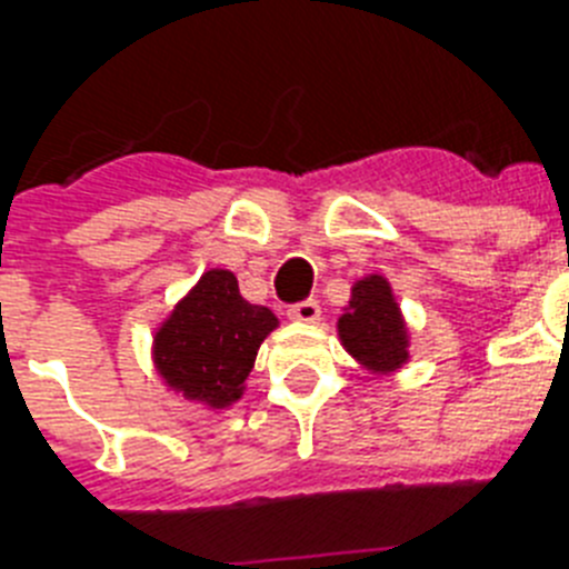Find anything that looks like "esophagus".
I'll return each mask as SVG.
<instances>
[{
  "instance_id": "obj_1",
  "label": "esophagus",
  "mask_w": 569,
  "mask_h": 569,
  "mask_svg": "<svg viewBox=\"0 0 569 569\" xmlns=\"http://www.w3.org/2000/svg\"><path fill=\"white\" fill-rule=\"evenodd\" d=\"M288 316L293 321H305V325H313V321L321 316L319 301H316V299L296 301V305H290V308H288Z\"/></svg>"
}]
</instances>
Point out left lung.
I'll use <instances>...</instances> for the list:
<instances>
[{
    "instance_id": "8db88e82",
    "label": "left lung",
    "mask_w": 569,
    "mask_h": 569,
    "mask_svg": "<svg viewBox=\"0 0 569 569\" xmlns=\"http://www.w3.org/2000/svg\"><path fill=\"white\" fill-rule=\"evenodd\" d=\"M336 328L347 353L373 373H393L407 361L405 319L385 276L356 281Z\"/></svg>"
}]
</instances>
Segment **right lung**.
I'll use <instances>...</instances> for the list:
<instances>
[{"label": "right lung", "instance_id": "right-lung-1", "mask_svg": "<svg viewBox=\"0 0 569 569\" xmlns=\"http://www.w3.org/2000/svg\"><path fill=\"white\" fill-rule=\"evenodd\" d=\"M279 319L241 299L230 270H208L153 336L164 385L184 399L222 410L241 399L259 345Z\"/></svg>", "mask_w": 569, "mask_h": 569}]
</instances>
